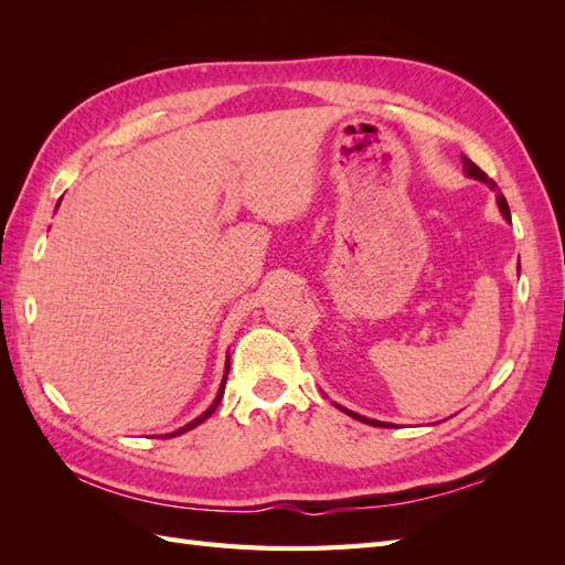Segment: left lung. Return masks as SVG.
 Instances as JSON below:
<instances>
[{
    "label": "left lung",
    "instance_id": "obj_1",
    "mask_svg": "<svg viewBox=\"0 0 565 565\" xmlns=\"http://www.w3.org/2000/svg\"><path fill=\"white\" fill-rule=\"evenodd\" d=\"M461 162H465V172L469 174V177H473V179H478V181H483V183H488L490 188H492V191H498V183H494L486 172H483V169L481 167H476L471 160H467L465 156H461ZM498 204H500V210H502V214L511 221V214H509V204H507V200H504V195H500L498 198ZM339 409H344V413L347 415H351L353 419H361V422H365V424H372V426H384V429H386V426H391V424H386V422H374V419H367V417H361V415H355V413H349V409L347 407H341V405H337Z\"/></svg>",
    "mask_w": 565,
    "mask_h": 565
}]
</instances>
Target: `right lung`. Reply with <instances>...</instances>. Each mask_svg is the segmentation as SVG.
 <instances>
[{
  "mask_svg": "<svg viewBox=\"0 0 565 565\" xmlns=\"http://www.w3.org/2000/svg\"><path fill=\"white\" fill-rule=\"evenodd\" d=\"M226 374H228V365H226ZM226 374H224V382H221V388H218V393H216V398H214V403L207 407V409H204V413L198 417V419H193L191 424H185L183 426V429H179V431H174V434H169V436H179V434H183V431H191L193 429V426H198V424H202L204 419H207L212 413H214V409H216V405L221 403V398H224V388H226Z\"/></svg>",
  "mask_w": 565,
  "mask_h": 565,
  "instance_id": "1",
  "label": "right lung"
}]
</instances>
